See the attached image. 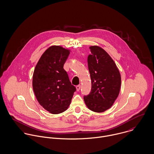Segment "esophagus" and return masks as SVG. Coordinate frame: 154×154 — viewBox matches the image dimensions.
Listing matches in <instances>:
<instances>
[{
	"label": "esophagus",
	"mask_w": 154,
	"mask_h": 154,
	"mask_svg": "<svg viewBox=\"0 0 154 154\" xmlns=\"http://www.w3.org/2000/svg\"><path fill=\"white\" fill-rule=\"evenodd\" d=\"M76 90H77V91H79L80 90V88H81V85H77V86L76 87Z\"/></svg>",
	"instance_id": "34e87169"
}]
</instances>
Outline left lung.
Returning <instances> with one entry per match:
<instances>
[{"mask_svg":"<svg viewBox=\"0 0 154 154\" xmlns=\"http://www.w3.org/2000/svg\"><path fill=\"white\" fill-rule=\"evenodd\" d=\"M89 48L88 65L92 88L84 99L89 110L102 112L111 108L118 97L121 76L114 60L103 48L97 45Z\"/></svg>","mask_w":154,"mask_h":154,"instance_id":"8db88e82","label":"left lung"}]
</instances>
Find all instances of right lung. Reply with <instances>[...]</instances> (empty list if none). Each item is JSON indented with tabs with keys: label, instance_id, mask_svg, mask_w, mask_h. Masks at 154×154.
Instances as JSON below:
<instances>
[{
	"label": "right lung",
	"instance_id": "add662e5",
	"mask_svg": "<svg viewBox=\"0 0 154 154\" xmlns=\"http://www.w3.org/2000/svg\"><path fill=\"white\" fill-rule=\"evenodd\" d=\"M69 54L70 50L52 45L44 51L34 71L32 87L36 98L51 114L66 111L76 91L63 69Z\"/></svg>",
	"mask_w": 154,
	"mask_h": 154
}]
</instances>
